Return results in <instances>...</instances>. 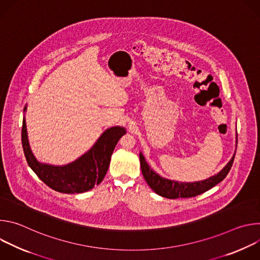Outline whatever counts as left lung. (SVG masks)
<instances>
[{
	"mask_svg": "<svg viewBox=\"0 0 260 260\" xmlns=\"http://www.w3.org/2000/svg\"><path fill=\"white\" fill-rule=\"evenodd\" d=\"M235 155L236 154H234V156L229 161V164L217 175H214L209 179L199 181V182H178V181L162 178L158 174H156L153 170L150 169V167L146 162L142 153H140V164H141L142 174L147 184L149 185L151 189L155 193L167 199L192 198L211 189L212 187L215 186V185H217L218 183H220L222 180H223L228 176L229 172L231 171V168L234 164Z\"/></svg>",
	"mask_w": 260,
	"mask_h": 260,
	"instance_id": "left-lung-1",
	"label": "left lung"
}]
</instances>
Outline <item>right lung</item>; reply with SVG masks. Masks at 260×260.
<instances>
[{"instance_id":"add662e5","label":"right lung","mask_w":260,"mask_h":260,"mask_svg":"<svg viewBox=\"0 0 260 260\" xmlns=\"http://www.w3.org/2000/svg\"><path fill=\"white\" fill-rule=\"evenodd\" d=\"M26 107H24V111ZM125 134L124 127L106 129L95 144L81 157L64 166H51L36 159L28 145L25 119L22 120L21 143L29 168L47 186L61 193H82L99 185L108 171L111 155L119 139Z\"/></svg>"}]
</instances>
